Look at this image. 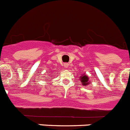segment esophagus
Returning <instances> with one entry per match:
<instances>
[{
	"instance_id": "1",
	"label": "esophagus",
	"mask_w": 130,
	"mask_h": 130,
	"mask_svg": "<svg viewBox=\"0 0 130 130\" xmlns=\"http://www.w3.org/2000/svg\"><path fill=\"white\" fill-rule=\"evenodd\" d=\"M68 66H69V64H68V63H64V68H67L68 67Z\"/></svg>"
}]
</instances>
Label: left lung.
I'll return each instance as SVG.
<instances>
[{"mask_svg":"<svg viewBox=\"0 0 130 130\" xmlns=\"http://www.w3.org/2000/svg\"><path fill=\"white\" fill-rule=\"evenodd\" d=\"M80 80H81V82L82 83V85L84 86H87V85L90 83V81H89V79H88V76L87 75H83L82 76L80 77Z\"/></svg>","mask_w":130,"mask_h":130,"instance_id":"8db88e82","label":"left lung"}]
</instances>
